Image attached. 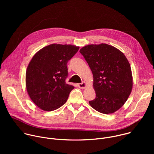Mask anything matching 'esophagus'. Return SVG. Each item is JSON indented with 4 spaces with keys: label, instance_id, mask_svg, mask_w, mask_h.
<instances>
[{
    "label": "esophagus",
    "instance_id": "obj_1",
    "mask_svg": "<svg viewBox=\"0 0 154 154\" xmlns=\"http://www.w3.org/2000/svg\"><path fill=\"white\" fill-rule=\"evenodd\" d=\"M78 86H79V87L80 88H81V89H84V88H85V87L86 86V83L85 82H83L82 83H79V84H78Z\"/></svg>",
    "mask_w": 154,
    "mask_h": 154
}]
</instances>
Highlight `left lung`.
<instances>
[{"mask_svg": "<svg viewBox=\"0 0 154 154\" xmlns=\"http://www.w3.org/2000/svg\"><path fill=\"white\" fill-rule=\"evenodd\" d=\"M80 52L93 75L96 98L89 102L96 111L111 114L127 101L133 87L131 67L124 54L107 44L90 45Z\"/></svg>", "mask_w": 154, "mask_h": 154, "instance_id": "8db88e82", "label": "left lung"}]
</instances>
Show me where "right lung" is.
Returning <instances> with one entry per match:
<instances>
[{
	"label": "right lung",
	"instance_id": "add662e5",
	"mask_svg": "<svg viewBox=\"0 0 154 154\" xmlns=\"http://www.w3.org/2000/svg\"><path fill=\"white\" fill-rule=\"evenodd\" d=\"M79 49L74 45L52 44L30 60L26 74V88L31 100L42 110H55L67 101L74 88L65 82L67 63Z\"/></svg>",
	"mask_w": 154,
	"mask_h": 154
}]
</instances>
